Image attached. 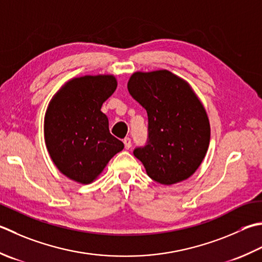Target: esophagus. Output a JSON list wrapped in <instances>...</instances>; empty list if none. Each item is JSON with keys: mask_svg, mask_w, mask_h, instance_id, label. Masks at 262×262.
I'll return each instance as SVG.
<instances>
[{"mask_svg": "<svg viewBox=\"0 0 262 262\" xmlns=\"http://www.w3.org/2000/svg\"><path fill=\"white\" fill-rule=\"evenodd\" d=\"M124 144H125V148L126 150H129V148L132 147V140L129 137H126L124 140Z\"/></svg>", "mask_w": 262, "mask_h": 262, "instance_id": "34e87169", "label": "esophagus"}]
</instances>
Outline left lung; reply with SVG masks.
<instances>
[{
  "mask_svg": "<svg viewBox=\"0 0 262 262\" xmlns=\"http://www.w3.org/2000/svg\"><path fill=\"white\" fill-rule=\"evenodd\" d=\"M127 89L147 112V144L134 150L147 176L163 185L191 177L210 143L209 118L195 92L166 69L136 71Z\"/></svg>",
  "mask_w": 262,
  "mask_h": 262,
  "instance_id": "8db88e82",
  "label": "left lung"
}]
</instances>
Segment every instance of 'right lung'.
I'll return each instance as SVG.
<instances>
[{"mask_svg": "<svg viewBox=\"0 0 262 262\" xmlns=\"http://www.w3.org/2000/svg\"><path fill=\"white\" fill-rule=\"evenodd\" d=\"M114 75L71 78L50 101L44 117V140L55 167L79 184H91L124 148L109 132L102 104L114 94Z\"/></svg>", "mask_w": 262, "mask_h": 262, "instance_id": "1", "label": "right lung"}]
</instances>
